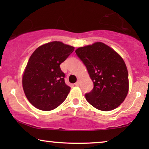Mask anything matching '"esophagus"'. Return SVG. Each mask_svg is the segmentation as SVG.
Masks as SVG:
<instances>
[{
    "label": "esophagus",
    "mask_w": 149,
    "mask_h": 149,
    "mask_svg": "<svg viewBox=\"0 0 149 149\" xmlns=\"http://www.w3.org/2000/svg\"><path fill=\"white\" fill-rule=\"evenodd\" d=\"M79 85H80V81L78 80L76 83H75V85H77V86H79Z\"/></svg>",
    "instance_id": "34e87169"
}]
</instances>
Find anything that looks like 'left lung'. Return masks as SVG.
I'll return each mask as SVG.
<instances>
[{"label": "left lung", "mask_w": 149, "mask_h": 149, "mask_svg": "<svg viewBox=\"0 0 149 149\" xmlns=\"http://www.w3.org/2000/svg\"><path fill=\"white\" fill-rule=\"evenodd\" d=\"M75 52L93 83L92 90L85 93L87 101L103 111L117 108L129 90L128 72L123 58L101 42L79 47Z\"/></svg>", "instance_id": "1"}]
</instances>
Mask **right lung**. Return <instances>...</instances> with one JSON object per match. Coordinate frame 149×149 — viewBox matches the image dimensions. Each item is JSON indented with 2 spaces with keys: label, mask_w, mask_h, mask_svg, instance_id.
Here are the masks:
<instances>
[{
  "label": "right lung",
  "mask_w": 149,
  "mask_h": 149,
  "mask_svg": "<svg viewBox=\"0 0 149 149\" xmlns=\"http://www.w3.org/2000/svg\"><path fill=\"white\" fill-rule=\"evenodd\" d=\"M74 49V47L53 41L38 47L31 55L22 86L28 101L36 109L52 111L66 100L70 87L65 83L60 65Z\"/></svg>",
  "instance_id": "1"
}]
</instances>
